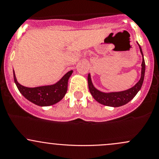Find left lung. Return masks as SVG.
I'll list each match as a JSON object with an SVG mask.
<instances>
[{
    "label": "left lung",
    "instance_id": "8db88e82",
    "mask_svg": "<svg viewBox=\"0 0 159 159\" xmlns=\"http://www.w3.org/2000/svg\"><path fill=\"white\" fill-rule=\"evenodd\" d=\"M139 49L143 57L142 48L139 46ZM145 63L144 58H142V75L139 81L133 86L127 90L122 92H116V93H102V92L99 91L93 86V83L91 81L90 74L88 75V86H89V89L92 96H93L95 99L99 103L105 105L107 106H112V107H119V106H123V105L128 103L130 100H132L135 95L137 94L139 91L140 90L141 87L142 86L144 80V76H145Z\"/></svg>",
    "mask_w": 159,
    "mask_h": 159
}]
</instances>
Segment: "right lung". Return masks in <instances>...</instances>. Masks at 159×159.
<instances>
[{"mask_svg": "<svg viewBox=\"0 0 159 159\" xmlns=\"http://www.w3.org/2000/svg\"><path fill=\"white\" fill-rule=\"evenodd\" d=\"M73 70H70L62 77L56 84L50 86L29 88L20 85L16 79L14 71V80L20 93L33 103L40 106H48L53 105L64 97L67 91L68 80Z\"/></svg>", "mask_w": 159, "mask_h": 159, "instance_id": "right-lung-1", "label": "right lung"}]
</instances>
